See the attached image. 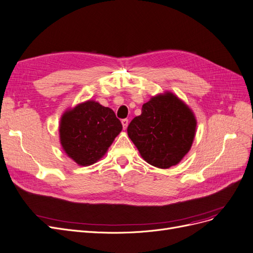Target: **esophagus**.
<instances>
[{
	"label": "esophagus",
	"mask_w": 253,
	"mask_h": 253,
	"mask_svg": "<svg viewBox=\"0 0 253 253\" xmlns=\"http://www.w3.org/2000/svg\"><path fill=\"white\" fill-rule=\"evenodd\" d=\"M121 124H123V126H124V129H126L128 126V120L127 119H123L121 120Z\"/></svg>",
	"instance_id": "obj_1"
}]
</instances>
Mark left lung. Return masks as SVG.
<instances>
[{"label":"left lung","instance_id":"obj_1","mask_svg":"<svg viewBox=\"0 0 253 253\" xmlns=\"http://www.w3.org/2000/svg\"><path fill=\"white\" fill-rule=\"evenodd\" d=\"M196 127L193 111L176 95L167 92L143 104L141 115L129 123L127 135L147 163L169 169L190 150Z\"/></svg>","mask_w":253,"mask_h":253}]
</instances>
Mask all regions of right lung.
I'll return each mask as SVG.
<instances>
[{"instance_id": "right-lung-1", "label": "right lung", "mask_w": 253, "mask_h": 253, "mask_svg": "<svg viewBox=\"0 0 253 253\" xmlns=\"http://www.w3.org/2000/svg\"><path fill=\"white\" fill-rule=\"evenodd\" d=\"M123 129L114 111L88 100L66 111L59 124V139L65 153L78 165L97 162Z\"/></svg>"}]
</instances>
